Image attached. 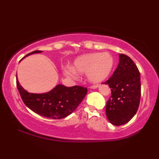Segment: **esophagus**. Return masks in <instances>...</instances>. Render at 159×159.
I'll return each mask as SVG.
<instances>
[{"label":"esophagus","mask_w":159,"mask_h":159,"mask_svg":"<svg viewBox=\"0 0 159 159\" xmlns=\"http://www.w3.org/2000/svg\"><path fill=\"white\" fill-rule=\"evenodd\" d=\"M98 87V85H92V86H90V88L91 89H95V88H97Z\"/></svg>","instance_id":"34e87169"}]
</instances>
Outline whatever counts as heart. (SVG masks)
<instances>
[{
    "label": "heart",
    "mask_w": 159,
    "mask_h": 159,
    "mask_svg": "<svg viewBox=\"0 0 159 159\" xmlns=\"http://www.w3.org/2000/svg\"><path fill=\"white\" fill-rule=\"evenodd\" d=\"M114 65V58L108 52L86 54L76 58L72 64V68L65 69L64 74L74 79L76 72L86 73L90 81L99 83L109 76Z\"/></svg>",
    "instance_id": "obj_1"
}]
</instances>
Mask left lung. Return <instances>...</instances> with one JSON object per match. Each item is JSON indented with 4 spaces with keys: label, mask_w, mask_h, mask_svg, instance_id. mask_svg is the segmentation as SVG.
<instances>
[{
    "label": "left lung",
    "mask_w": 159,
    "mask_h": 159,
    "mask_svg": "<svg viewBox=\"0 0 159 159\" xmlns=\"http://www.w3.org/2000/svg\"><path fill=\"white\" fill-rule=\"evenodd\" d=\"M111 98L107 102L106 114L116 126L130 121L135 115L141 96L140 74L134 61L124 54L119 55V63L109 80Z\"/></svg>",
    "instance_id": "8db88e82"
}]
</instances>
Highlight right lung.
Wrapping results in <instances>:
<instances>
[{
    "label": "right lung",
    "instance_id": "obj_1",
    "mask_svg": "<svg viewBox=\"0 0 159 159\" xmlns=\"http://www.w3.org/2000/svg\"><path fill=\"white\" fill-rule=\"evenodd\" d=\"M41 52V50H35L29 53L25 57L32 54ZM17 86L26 107L37 114L52 119H61L73 113L81 103L88 92L87 88L82 86L66 87L59 84L48 93H31L21 87L17 76Z\"/></svg>",
    "mask_w": 159,
    "mask_h": 159
}]
</instances>
